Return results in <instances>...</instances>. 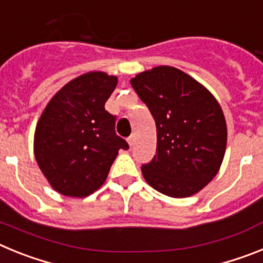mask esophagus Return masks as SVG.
Listing matches in <instances>:
<instances>
[{"label":"esophagus","instance_id":"obj_1","mask_svg":"<svg viewBox=\"0 0 263 263\" xmlns=\"http://www.w3.org/2000/svg\"><path fill=\"white\" fill-rule=\"evenodd\" d=\"M127 143H129L130 147L133 146V143H134V137H133V136H130L129 138H127Z\"/></svg>","mask_w":263,"mask_h":263}]
</instances>
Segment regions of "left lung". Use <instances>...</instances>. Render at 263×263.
Returning <instances> with one entry per match:
<instances>
[{
	"label": "left lung",
	"instance_id": "8db88e82",
	"mask_svg": "<svg viewBox=\"0 0 263 263\" xmlns=\"http://www.w3.org/2000/svg\"><path fill=\"white\" fill-rule=\"evenodd\" d=\"M157 125V154L143 178L171 197L203 190L218 173L227 148L221 106L205 87L174 67L160 66L130 80Z\"/></svg>",
	"mask_w": 263,
	"mask_h": 263
}]
</instances>
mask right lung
Listing matches in <instances>:
<instances>
[{
    "mask_svg": "<svg viewBox=\"0 0 263 263\" xmlns=\"http://www.w3.org/2000/svg\"><path fill=\"white\" fill-rule=\"evenodd\" d=\"M117 78L88 72L58 92L36 124L34 154L51 187L71 197L93 194L105 182L120 148L116 116L105 110Z\"/></svg>",
    "mask_w": 263,
    "mask_h": 263,
    "instance_id": "obj_1",
    "label": "right lung"
}]
</instances>
